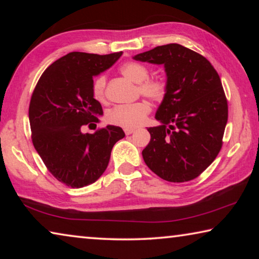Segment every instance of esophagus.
Listing matches in <instances>:
<instances>
[{
    "mask_svg": "<svg viewBox=\"0 0 259 259\" xmlns=\"http://www.w3.org/2000/svg\"><path fill=\"white\" fill-rule=\"evenodd\" d=\"M124 133L125 135H131L135 133V128H124Z\"/></svg>",
    "mask_w": 259,
    "mask_h": 259,
    "instance_id": "34e87169",
    "label": "esophagus"
}]
</instances>
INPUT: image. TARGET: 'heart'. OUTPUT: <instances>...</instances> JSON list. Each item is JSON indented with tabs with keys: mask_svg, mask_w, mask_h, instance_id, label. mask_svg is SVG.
<instances>
[{
	"mask_svg": "<svg viewBox=\"0 0 259 259\" xmlns=\"http://www.w3.org/2000/svg\"><path fill=\"white\" fill-rule=\"evenodd\" d=\"M121 73L135 83H139L140 94L152 100H161L166 94V83L161 78H148L150 69L145 65L130 61L121 67ZM106 75L100 74L93 81V95L98 102L105 99L106 90ZM151 112L150 104L145 100L134 104L117 105L107 113V121L115 125L124 128H134L142 124L148 113Z\"/></svg>",
	"mask_w": 259,
	"mask_h": 259,
	"instance_id": "1",
	"label": "heart"
}]
</instances>
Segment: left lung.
<instances>
[{
	"label": "left lung",
	"instance_id": "obj_1",
	"mask_svg": "<svg viewBox=\"0 0 259 259\" xmlns=\"http://www.w3.org/2000/svg\"><path fill=\"white\" fill-rule=\"evenodd\" d=\"M164 65L166 94L157 108L159 126L148 128L146 165L160 178L184 183L200 176L223 145L229 107L221 77L202 55L177 43L134 57Z\"/></svg>",
	"mask_w": 259,
	"mask_h": 259
}]
</instances>
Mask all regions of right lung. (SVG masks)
I'll list each match as a JSON object with an SVG mask.
<instances>
[{
	"mask_svg": "<svg viewBox=\"0 0 259 259\" xmlns=\"http://www.w3.org/2000/svg\"><path fill=\"white\" fill-rule=\"evenodd\" d=\"M121 55L69 52L43 72L33 91L28 111L33 145L52 176L65 185L81 188L97 181L107 168L114 144L124 137L115 125L95 134L81 131L103 115L93 95V77Z\"/></svg>",
	"mask_w": 259,
	"mask_h": 259,
	"instance_id": "obj_1",
	"label": "right lung"
}]
</instances>
